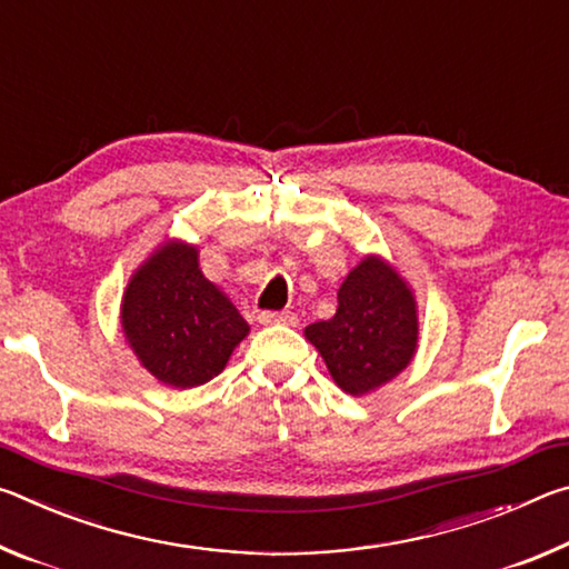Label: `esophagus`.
Listing matches in <instances>:
<instances>
[{"label": "esophagus", "instance_id": "1", "mask_svg": "<svg viewBox=\"0 0 569 569\" xmlns=\"http://www.w3.org/2000/svg\"><path fill=\"white\" fill-rule=\"evenodd\" d=\"M258 323L263 326H298V316L293 311H263L258 313Z\"/></svg>", "mask_w": 569, "mask_h": 569}]
</instances>
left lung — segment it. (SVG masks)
Masks as SVG:
<instances>
[{"mask_svg": "<svg viewBox=\"0 0 569 569\" xmlns=\"http://www.w3.org/2000/svg\"><path fill=\"white\" fill-rule=\"evenodd\" d=\"M339 308L329 321L306 326L331 379L351 397L397 379L419 349V306L397 266L366 253L339 288Z\"/></svg>", "mask_w": 569, "mask_h": 569, "instance_id": "left-lung-1", "label": "left lung"}]
</instances>
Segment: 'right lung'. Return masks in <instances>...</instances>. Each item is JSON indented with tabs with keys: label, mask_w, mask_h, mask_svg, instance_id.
Here are the masks:
<instances>
[{
	"label": "right lung",
	"mask_w": 569,
	"mask_h": 569,
	"mask_svg": "<svg viewBox=\"0 0 569 569\" xmlns=\"http://www.w3.org/2000/svg\"><path fill=\"white\" fill-rule=\"evenodd\" d=\"M198 246L168 238L134 268L120 326L134 359L160 383L192 389L226 369L250 326L200 271Z\"/></svg>",
	"instance_id": "obj_1"
}]
</instances>
